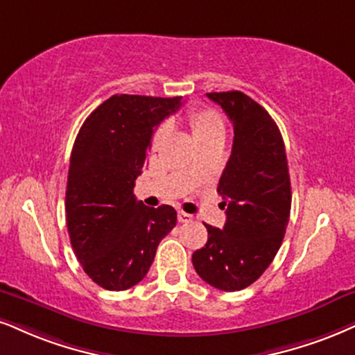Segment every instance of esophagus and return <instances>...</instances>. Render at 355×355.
Listing matches in <instances>:
<instances>
[{
	"mask_svg": "<svg viewBox=\"0 0 355 355\" xmlns=\"http://www.w3.org/2000/svg\"><path fill=\"white\" fill-rule=\"evenodd\" d=\"M178 220L182 222V224H186V222H191L192 220V216H191V214H186V212L179 211L178 212Z\"/></svg>",
	"mask_w": 355,
	"mask_h": 355,
	"instance_id": "esophagus-1",
	"label": "esophagus"
}]
</instances>
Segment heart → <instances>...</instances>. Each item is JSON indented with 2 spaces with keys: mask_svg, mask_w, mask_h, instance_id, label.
Listing matches in <instances>:
<instances>
[{
  "mask_svg": "<svg viewBox=\"0 0 355 355\" xmlns=\"http://www.w3.org/2000/svg\"><path fill=\"white\" fill-rule=\"evenodd\" d=\"M186 123L189 126L192 139L198 148L211 143H222L225 137L224 118L212 108H191L186 113ZM168 137V128L164 125L157 126L151 138V150H159Z\"/></svg>",
  "mask_w": 355,
  "mask_h": 355,
  "instance_id": "b5f03b06",
  "label": "heart"
}]
</instances>
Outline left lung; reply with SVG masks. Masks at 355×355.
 <instances>
[{"label": "left lung", "mask_w": 355, "mask_h": 355, "mask_svg": "<svg viewBox=\"0 0 355 355\" xmlns=\"http://www.w3.org/2000/svg\"><path fill=\"white\" fill-rule=\"evenodd\" d=\"M234 125V144L217 192L225 205L224 229L205 224L207 243L192 253L205 283L240 291L263 275L282 247L291 209L284 143L261 105L239 90L212 92Z\"/></svg>", "instance_id": "obj_1"}]
</instances>
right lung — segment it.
Masks as SVG:
<instances>
[{"label":"right lung","mask_w":355,"mask_h":355,"mask_svg":"<svg viewBox=\"0 0 355 355\" xmlns=\"http://www.w3.org/2000/svg\"><path fill=\"white\" fill-rule=\"evenodd\" d=\"M179 107L181 97L113 95L90 113L73 143L65 191L69 237L82 268L105 290L141 282L176 225L174 207H146L133 187L155 128Z\"/></svg>","instance_id":"obj_1"}]
</instances>
